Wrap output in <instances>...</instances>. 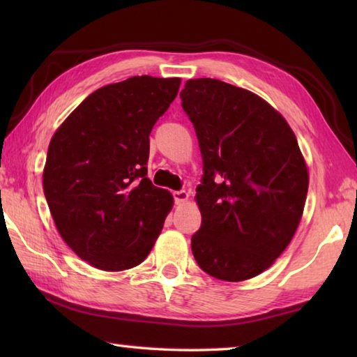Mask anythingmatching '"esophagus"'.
Wrapping results in <instances>:
<instances>
[{
	"instance_id": "obj_1",
	"label": "esophagus",
	"mask_w": 357,
	"mask_h": 357,
	"mask_svg": "<svg viewBox=\"0 0 357 357\" xmlns=\"http://www.w3.org/2000/svg\"><path fill=\"white\" fill-rule=\"evenodd\" d=\"M173 198H174V203L181 204V203L187 202V198H189V193H187L185 190H176V192H173Z\"/></svg>"
}]
</instances>
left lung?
Returning a JSON list of instances; mask_svg holds the SVG:
<instances>
[{
  "mask_svg": "<svg viewBox=\"0 0 357 357\" xmlns=\"http://www.w3.org/2000/svg\"><path fill=\"white\" fill-rule=\"evenodd\" d=\"M179 98L203 159L193 257L215 279H252L287 249L304 211L309 173L298 140L268 102L229 83L189 80Z\"/></svg>",
  "mask_w": 357,
  "mask_h": 357,
  "instance_id": "8db88e82",
  "label": "left lung"
}]
</instances>
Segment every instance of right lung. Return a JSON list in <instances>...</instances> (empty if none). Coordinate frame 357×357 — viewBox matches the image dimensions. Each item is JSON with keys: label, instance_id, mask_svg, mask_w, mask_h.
Returning <instances> with one entry per match:
<instances>
[{"label": "right lung", "instance_id": "right-lung-1", "mask_svg": "<svg viewBox=\"0 0 357 357\" xmlns=\"http://www.w3.org/2000/svg\"><path fill=\"white\" fill-rule=\"evenodd\" d=\"M179 78L130 77L89 94L53 135L44 193L59 234L102 271L140 264L173 197L146 178L149 134L178 94Z\"/></svg>", "mask_w": 357, "mask_h": 357}]
</instances>
